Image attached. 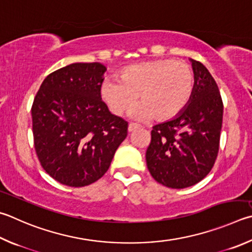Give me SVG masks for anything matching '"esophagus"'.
I'll return each instance as SVG.
<instances>
[{"instance_id":"1","label":"esophagus","mask_w":252,"mask_h":252,"mask_svg":"<svg viewBox=\"0 0 252 252\" xmlns=\"http://www.w3.org/2000/svg\"><path fill=\"white\" fill-rule=\"evenodd\" d=\"M139 127V125H136V123H130L129 125V127H127V130H129V132H132V131H134V130H136Z\"/></svg>"}]
</instances>
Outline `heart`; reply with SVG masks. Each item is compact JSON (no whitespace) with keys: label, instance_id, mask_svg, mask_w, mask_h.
<instances>
[{"label":"heart","instance_id":"b5f03b06","mask_svg":"<svg viewBox=\"0 0 252 252\" xmlns=\"http://www.w3.org/2000/svg\"><path fill=\"white\" fill-rule=\"evenodd\" d=\"M194 72L189 63L173 59H158L130 65L120 71V80H106L101 97L110 110L122 116L138 101L136 117L159 121L176 117L190 100Z\"/></svg>","mask_w":252,"mask_h":252}]
</instances>
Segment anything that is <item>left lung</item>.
Here are the masks:
<instances>
[{"label": "left lung", "mask_w": 252, "mask_h": 252, "mask_svg": "<svg viewBox=\"0 0 252 252\" xmlns=\"http://www.w3.org/2000/svg\"><path fill=\"white\" fill-rule=\"evenodd\" d=\"M195 84L189 104L173 120L151 131L145 158L155 181L171 189L197 184L216 161L223 104L216 81L202 63L191 59Z\"/></svg>", "instance_id": "obj_1"}]
</instances>
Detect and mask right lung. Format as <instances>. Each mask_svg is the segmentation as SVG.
Wrapping results in <instances>:
<instances>
[{"mask_svg": "<svg viewBox=\"0 0 252 252\" xmlns=\"http://www.w3.org/2000/svg\"><path fill=\"white\" fill-rule=\"evenodd\" d=\"M106 70L99 63H71L49 74L34 98L36 155L61 184L82 187L101 178L127 135V122L101 99Z\"/></svg>", "mask_w": 252, "mask_h": 252, "instance_id": "1", "label": "right lung"}]
</instances>
